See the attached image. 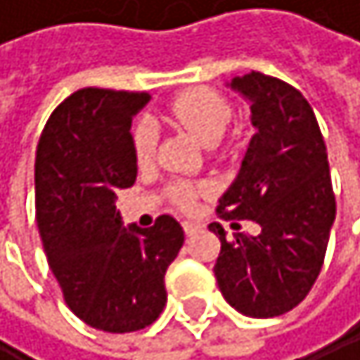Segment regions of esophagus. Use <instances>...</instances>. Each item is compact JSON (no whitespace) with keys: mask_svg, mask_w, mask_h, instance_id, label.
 Returning <instances> with one entry per match:
<instances>
[{"mask_svg":"<svg viewBox=\"0 0 360 360\" xmlns=\"http://www.w3.org/2000/svg\"><path fill=\"white\" fill-rule=\"evenodd\" d=\"M198 229H200V226H198L196 222H192V220H186V222H184V231H186V235H194Z\"/></svg>","mask_w":360,"mask_h":360,"instance_id":"obj_1","label":"esophagus"}]
</instances>
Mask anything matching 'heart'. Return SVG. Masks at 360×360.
<instances>
[{
    "label": "heart",
    "instance_id": "heart-1",
    "mask_svg": "<svg viewBox=\"0 0 360 360\" xmlns=\"http://www.w3.org/2000/svg\"><path fill=\"white\" fill-rule=\"evenodd\" d=\"M166 118L174 125L188 129L192 136H196L202 144L212 146L216 144L233 118V108L218 90L212 88H190L172 96ZM131 148L138 164H148L155 158L158 148V129L150 120H140L131 129ZM168 194L172 202L181 210H194L196 200L207 194V186L192 184V181H174L168 188Z\"/></svg>",
    "mask_w": 360,
    "mask_h": 360
}]
</instances>
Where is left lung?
I'll use <instances>...</instances> for the list:
<instances>
[{"mask_svg":"<svg viewBox=\"0 0 360 360\" xmlns=\"http://www.w3.org/2000/svg\"><path fill=\"white\" fill-rule=\"evenodd\" d=\"M231 88L250 101L257 134L216 212L222 220H252L261 233L226 240L218 222L210 224L220 238L214 274L233 309L276 317L307 298L324 266L337 212L326 144L313 108L292 84L252 71Z\"/></svg>","mask_w":360,"mask_h":360,"instance_id":"1","label":"left lung"}]
</instances>
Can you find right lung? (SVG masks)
Segmentation results:
<instances>
[{
  "instance_id": "1",
  "label": "right lung",
  "mask_w": 360,
  "mask_h": 360,
  "mask_svg": "<svg viewBox=\"0 0 360 360\" xmlns=\"http://www.w3.org/2000/svg\"><path fill=\"white\" fill-rule=\"evenodd\" d=\"M148 92L82 88L51 112L36 148V224L64 302L105 333L153 324L166 307V270L184 229L164 214L150 229L122 226L116 192L138 174L134 114Z\"/></svg>"
}]
</instances>
